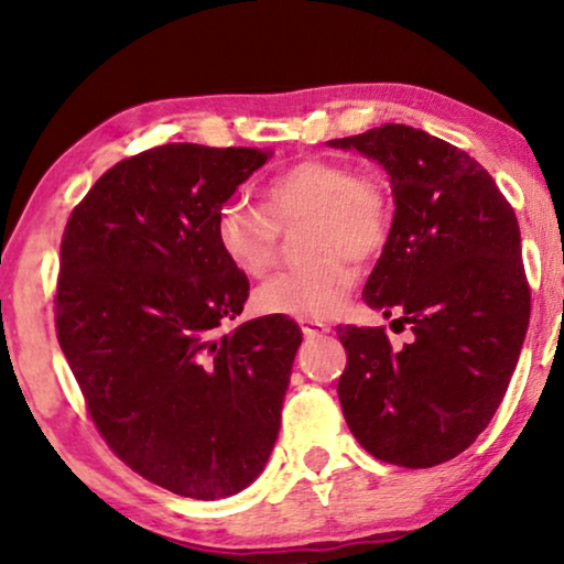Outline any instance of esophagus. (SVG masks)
Listing matches in <instances>:
<instances>
[{
	"label": "esophagus",
	"mask_w": 564,
	"mask_h": 564,
	"mask_svg": "<svg viewBox=\"0 0 564 564\" xmlns=\"http://www.w3.org/2000/svg\"><path fill=\"white\" fill-rule=\"evenodd\" d=\"M300 328H303V334L307 336V338H313V336H323V334H328V326L326 323H318V321H300Z\"/></svg>",
	"instance_id": "34e87169"
}]
</instances>
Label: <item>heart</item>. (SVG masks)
Returning a JSON list of instances; mask_svg holds the SVG:
<instances>
[{
	"label": "heart",
	"mask_w": 564,
	"mask_h": 564,
	"mask_svg": "<svg viewBox=\"0 0 564 564\" xmlns=\"http://www.w3.org/2000/svg\"><path fill=\"white\" fill-rule=\"evenodd\" d=\"M261 207L228 203L215 218V238L228 264L251 280L276 267L282 234L311 220L305 253L313 261L261 284L253 307L297 321L328 318L344 305L359 264L375 261L392 236V197L377 174L336 156H305L261 189Z\"/></svg>",
	"instance_id": "heart-1"
}]
</instances>
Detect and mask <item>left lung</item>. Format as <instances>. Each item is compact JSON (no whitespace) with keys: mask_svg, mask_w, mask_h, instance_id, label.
<instances>
[{"mask_svg":"<svg viewBox=\"0 0 564 564\" xmlns=\"http://www.w3.org/2000/svg\"><path fill=\"white\" fill-rule=\"evenodd\" d=\"M330 145L388 169L392 236L361 300L413 330L392 349L384 326H336L344 419L377 459L442 465L488 429L519 361L531 313L519 223L492 176L426 130L384 122Z\"/></svg>","mask_w":564,"mask_h":564,"instance_id":"obj_1","label":"left lung"}]
</instances>
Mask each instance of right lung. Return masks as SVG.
<instances>
[{
  "label": "right lung",
  "mask_w": 564,
  "mask_h": 564,
  "mask_svg": "<svg viewBox=\"0 0 564 564\" xmlns=\"http://www.w3.org/2000/svg\"><path fill=\"white\" fill-rule=\"evenodd\" d=\"M261 149L166 143L122 159L68 215L56 336L115 457L184 498L243 490L280 431L303 334L284 315L230 328L249 300L215 218Z\"/></svg>",
  "instance_id": "right-lung-1"
}]
</instances>
